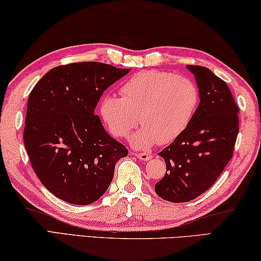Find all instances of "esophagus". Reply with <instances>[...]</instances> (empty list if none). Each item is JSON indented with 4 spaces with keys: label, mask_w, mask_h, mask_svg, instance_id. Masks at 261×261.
<instances>
[{
    "label": "esophagus",
    "mask_w": 261,
    "mask_h": 261,
    "mask_svg": "<svg viewBox=\"0 0 261 261\" xmlns=\"http://www.w3.org/2000/svg\"><path fill=\"white\" fill-rule=\"evenodd\" d=\"M133 155L138 157V159L141 161H149V160H151V157H152L150 152H135V153H133Z\"/></svg>",
    "instance_id": "esophagus-1"
}]
</instances>
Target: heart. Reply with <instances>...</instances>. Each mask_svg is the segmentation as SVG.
Returning a JSON list of instances; mask_svg holds the SVG:
<instances>
[{
  "label": "heart",
  "instance_id": "obj_1",
  "mask_svg": "<svg viewBox=\"0 0 261 261\" xmlns=\"http://www.w3.org/2000/svg\"><path fill=\"white\" fill-rule=\"evenodd\" d=\"M120 92L121 97L102 98L101 118L114 136L127 138L140 117L143 128L132 138V146L140 149L156 142L168 144L179 138L193 119L200 100L193 81L159 70L138 72Z\"/></svg>",
  "mask_w": 261,
  "mask_h": 261
}]
</instances>
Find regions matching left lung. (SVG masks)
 <instances>
[{"mask_svg": "<svg viewBox=\"0 0 261 261\" xmlns=\"http://www.w3.org/2000/svg\"><path fill=\"white\" fill-rule=\"evenodd\" d=\"M186 68L200 102L186 130L159 153L166 173L155 192L170 202H189L211 189L231 160L239 130V110L227 83L206 67Z\"/></svg>", "mask_w": 261, "mask_h": 261, "instance_id": "left-lung-1", "label": "left lung"}]
</instances>
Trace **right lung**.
<instances>
[{
  "label": "right lung",
  "instance_id": "1",
  "mask_svg": "<svg viewBox=\"0 0 261 261\" xmlns=\"http://www.w3.org/2000/svg\"><path fill=\"white\" fill-rule=\"evenodd\" d=\"M129 71L101 62L59 66L30 93L24 144L37 177L57 198L84 206L109 189L128 150L104 129L95 109Z\"/></svg>",
  "mask_w": 261,
  "mask_h": 261
}]
</instances>
